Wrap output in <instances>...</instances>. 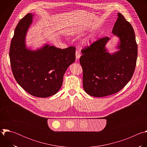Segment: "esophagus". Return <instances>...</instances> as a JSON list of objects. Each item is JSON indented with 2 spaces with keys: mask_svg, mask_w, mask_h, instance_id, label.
<instances>
[{
  "mask_svg": "<svg viewBox=\"0 0 147 147\" xmlns=\"http://www.w3.org/2000/svg\"><path fill=\"white\" fill-rule=\"evenodd\" d=\"M80 56H81V55H80L79 51L78 50H76V59H79Z\"/></svg>",
  "mask_w": 147,
  "mask_h": 147,
  "instance_id": "1",
  "label": "esophagus"
}]
</instances>
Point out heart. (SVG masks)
I'll return each mask as SVG.
<instances>
[{
  "instance_id": "b5f03b06",
  "label": "heart",
  "mask_w": 147,
  "mask_h": 147,
  "mask_svg": "<svg viewBox=\"0 0 147 147\" xmlns=\"http://www.w3.org/2000/svg\"><path fill=\"white\" fill-rule=\"evenodd\" d=\"M92 40H93V35L89 36L82 40V44L84 45H89L91 44Z\"/></svg>"
}]
</instances>
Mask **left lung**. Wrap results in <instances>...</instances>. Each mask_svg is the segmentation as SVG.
I'll return each mask as SVG.
<instances>
[{
    "mask_svg": "<svg viewBox=\"0 0 147 147\" xmlns=\"http://www.w3.org/2000/svg\"><path fill=\"white\" fill-rule=\"evenodd\" d=\"M112 33L118 38L117 51L109 52L105 37L82 51L83 88L90 95L103 97L121 90L131 80L136 68L137 45L131 25L118 13Z\"/></svg>",
    "mask_w": 147,
    "mask_h": 147,
    "instance_id": "left-lung-1",
    "label": "left lung"
}]
</instances>
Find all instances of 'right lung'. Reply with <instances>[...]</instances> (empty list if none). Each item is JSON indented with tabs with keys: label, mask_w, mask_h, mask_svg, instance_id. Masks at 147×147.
Wrapping results in <instances>:
<instances>
[{
	"label": "right lung",
	"mask_w": 147,
	"mask_h": 147,
	"mask_svg": "<svg viewBox=\"0 0 147 147\" xmlns=\"http://www.w3.org/2000/svg\"><path fill=\"white\" fill-rule=\"evenodd\" d=\"M34 16L28 13L18 23L11 41L9 57L18 84L32 96L47 98L60 89L66 71L76 60V48L61 49L48 44L36 50L28 48L26 37Z\"/></svg>",
	"instance_id": "right-lung-1"
}]
</instances>
